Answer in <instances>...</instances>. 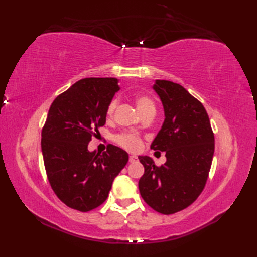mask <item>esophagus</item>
Masks as SVG:
<instances>
[{
  "label": "esophagus",
  "instance_id": "34e87169",
  "mask_svg": "<svg viewBox=\"0 0 257 257\" xmlns=\"http://www.w3.org/2000/svg\"><path fill=\"white\" fill-rule=\"evenodd\" d=\"M128 161H130L131 163H134V162L137 161V157H136V155H130Z\"/></svg>",
  "mask_w": 257,
  "mask_h": 257
}]
</instances>
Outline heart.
<instances>
[{
	"instance_id": "1",
	"label": "heart",
	"mask_w": 257,
	"mask_h": 257,
	"mask_svg": "<svg viewBox=\"0 0 257 257\" xmlns=\"http://www.w3.org/2000/svg\"><path fill=\"white\" fill-rule=\"evenodd\" d=\"M135 103L137 106V109L142 114L148 112V111H155V105L153 100L147 95H138L135 99ZM116 106H118V99L113 98L110 100V103L108 104L107 107V115L112 116L114 113V110ZM116 143H118L124 149L130 151H138L142 148L143 142L142 138L134 133H124L115 138Z\"/></svg>"
}]
</instances>
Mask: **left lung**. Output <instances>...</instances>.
<instances>
[{
	"mask_svg": "<svg viewBox=\"0 0 257 257\" xmlns=\"http://www.w3.org/2000/svg\"><path fill=\"white\" fill-rule=\"evenodd\" d=\"M153 90L164 107L165 120L151 149L165 152L157 166L149 157H138L145 167L138 188L155 211L173 214L189 207L203 192L214 153V134L208 113L182 85L155 80Z\"/></svg>",
	"mask_w": 257,
	"mask_h": 257,
	"instance_id": "obj_1",
	"label": "left lung"
}]
</instances>
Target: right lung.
<instances>
[{"label":"right lung","instance_id":"1","mask_svg":"<svg viewBox=\"0 0 257 257\" xmlns=\"http://www.w3.org/2000/svg\"><path fill=\"white\" fill-rule=\"evenodd\" d=\"M120 90L116 78H84L53 100L42 130V152L49 183L59 199L81 212L107 199L128 154L108 145L103 153L88 144L105 125L107 107Z\"/></svg>","mask_w":257,"mask_h":257}]
</instances>
